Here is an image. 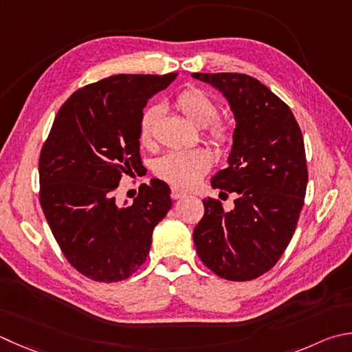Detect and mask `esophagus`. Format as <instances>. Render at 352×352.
<instances>
[{"instance_id":"esophagus-1","label":"esophagus","mask_w":352,"mask_h":352,"mask_svg":"<svg viewBox=\"0 0 352 352\" xmlns=\"http://www.w3.org/2000/svg\"><path fill=\"white\" fill-rule=\"evenodd\" d=\"M186 194L184 192H182V190H178V189H172L170 190V197L174 198V199H178V198H183Z\"/></svg>"}]
</instances>
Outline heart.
<instances>
[{"label": "heart", "mask_w": 352, "mask_h": 352, "mask_svg": "<svg viewBox=\"0 0 352 352\" xmlns=\"http://www.w3.org/2000/svg\"><path fill=\"white\" fill-rule=\"evenodd\" d=\"M174 105L190 123L197 126L206 125V137L217 148H223L232 142V126L218 119V105L204 89L189 88L177 96ZM162 116L158 105L148 107L140 116L139 140L143 144L153 142L154 128ZM212 158L203 148L170 151L158 158L154 172L158 178L177 189H190L210 169Z\"/></svg>", "instance_id": "1"}]
</instances>
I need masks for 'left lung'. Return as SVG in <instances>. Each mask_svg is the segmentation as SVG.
I'll use <instances>...</instances> for the list:
<instances>
[{
    "mask_svg": "<svg viewBox=\"0 0 352 352\" xmlns=\"http://www.w3.org/2000/svg\"><path fill=\"white\" fill-rule=\"evenodd\" d=\"M224 94L235 116L229 166L212 188L235 192V209L203 199L194 229L203 264L227 280H252L278 263L290 244L307 192L304 137L290 107L258 79L241 73H194Z\"/></svg>",
    "mask_w": 352,
    "mask_h": 352,
    "instance_id": "left-lung-1",
    "label": "left lung"
}]
</instances>
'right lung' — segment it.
I'll use <instances>...</instances> for the list:
<instances>
[{
    "mask_svg": "<svg viewBox=\"0 0 352 352\" xmlns=\"http://www.w3.org/2000/svg\"><path fill=\"white\" fill-rule=\"evenodd\" d=\"M175 78L111 76L74 91L54 117L39 155V203L64 256L89 279L119 282L139 270L170 209L169 186L157 178L123 208L114 192L142 168L143 108Z\"/></svg>",
    "mask_w": 352,
    "mask_h": 352,
    "instance_id": "add662e5",
    "label": "right lung"
}]
</instances>
